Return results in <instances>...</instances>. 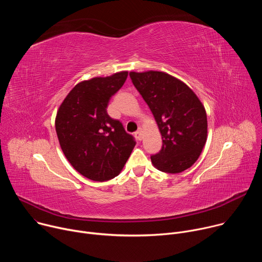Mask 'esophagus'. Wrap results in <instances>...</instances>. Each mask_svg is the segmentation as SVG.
Masks as SVG:
<instances>
[{"label": "esophagus", "mask_w": 262, "mask_h": 262, "mask_svg": "<svg viewBox=\"0 0 262 262\" xmlns=\"http://www.w3.org/2000/svg\"><path fill=\"white\" fill-rule=\"evenodd\" d=\"M135 137H136V139H137V140L141 141V140L143 139V133H142V130H141V129L137 130V132L135 133Z\"/></svg>", "instance_id": "esophagus-1"}]
</instances>
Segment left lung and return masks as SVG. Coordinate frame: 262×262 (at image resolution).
<instances>
[{
	"label": "left lung",
	"instance_id": "8db88e82",
	"mask_svg": "<svg viewBox=\"0 0 262 262\" xmlns=\"http://www.w3.org/2000/svg\"><path fill=\"white\" fill-rule=\"evenodd\" d=\"M129 77L162 135L161 151L151 156L154 166L171 174L192 167L207 139V117L200 99L188 85L166 72L132 71Z\"/></svg>",
	"mask_w": 262,
	"mask_h": 262
}]
</instances>
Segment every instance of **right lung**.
<instances>
[{"mask_svg":"<svg viewBox=\"0 0 262 262\" xmlns=\"http://www.w3.org/2000/svg\"><path fill=\"white\" fill-rule=\"evenodd\" d=\"M127 74L120 71L79 83L57 112L55 125L64 156L80 174L94 181L117 176L136 145L122 123L106 113L108 100Z\"/></svg>","mask_w":262,"mask_h":262,"instance_id":"1","label":"right lung"}]
</instances>
